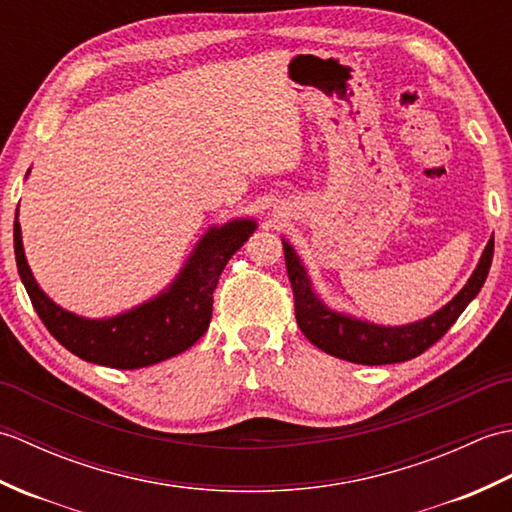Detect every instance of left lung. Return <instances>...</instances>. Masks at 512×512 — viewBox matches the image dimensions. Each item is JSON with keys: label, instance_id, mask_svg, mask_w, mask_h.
<instances>
[{"label": "left lung", "instance_id": "left-lung-1", "mask_svg": "<svg viewBox=\"0 0 512 512\" xmlns=\"http://www.w3.org/2000/svg\"><path fill=\"white\" fill-rule=\"evenodd\" d=\"M281 242H284L286 268L292 292H295V317L301 332L325 354L358 365L405 363L440 341L451 325L458 321L466 306L477 297V292L482 290L495 250V239L491 237L469 281L438 312L407 325H380L330 308L314 290L297 250L286 239H281Z\"/></svg>", "mask_w": 512, "mask_h": 512}]
</instances>
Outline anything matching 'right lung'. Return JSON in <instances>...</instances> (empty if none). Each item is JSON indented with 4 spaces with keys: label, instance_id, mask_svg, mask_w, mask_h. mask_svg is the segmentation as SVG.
Segmentation results:
<instances>
[{
    "label": "right lung",
    "instance_id": "obj_1",
    "mask_svg": "<svg viewBox=\"0 0 512 512\" xmlns=\"http://www.w3.org/2000/svg\"><path fill=\"white\" fill-rule=\"evenodd\" d=\"M13 231L21 284L54 339L88 363L114 369H140L189 350L209 330L217 279L228 259L257 231V222L250 217H237L226 224L211 226L198 239L180 273L165 290L132 310L105 319L79 317L57 306L39 288L28 266L19 217H15Z\"/></svg>",
    "mask_w": 512,
    "mask_h": 512
}]
</instances>
